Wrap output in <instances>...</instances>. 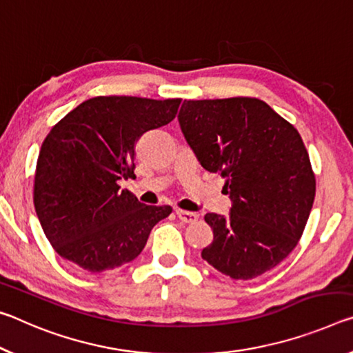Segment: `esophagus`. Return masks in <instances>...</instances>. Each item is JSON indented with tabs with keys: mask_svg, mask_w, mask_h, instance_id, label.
<instances>
[{
	"mask_svg": "<svg viewBox=\"0 0 353 353\" xmlns=\"http://www.w3.org/2000/svg\"><path fill=\"white\" fill-rule=\"evenodd\" d=\"M176 216L183 223H192L199 219V216L195 214V212H189V211H183V210H178Z\"/></svg>",
	"mask_w": 353,
	"mask_h": 353,
	"instance_id": "esophagus-1",
	"label": "esophagus"
}]
</instances>
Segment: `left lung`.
Returning <instances> with one entry per match:
<instances>
[{
    "mask_svg": "<svg viewBox=\"0 0 353 353\" xmlns=\"http://www.w3.org/2000/svg\"><path fill=\"white\" fill-rule=\"evenodd\" d=\"M178 122L201 167L225 178L231 199L227 217L205 216L214 239L201 258L234 280L274 269L296 248L316 194L299 131L247 97L184 100Z\"/></svg>",
    "mask_w": 353,
    "mask_h": 353,
    "instance_id": "8db88e82",
    "label": "left lung"
}]
</instances>
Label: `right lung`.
Returning <instances> with one entry per match:
<instances>
[{"mask_svg":"<svg viewBox=\"0 0 353 353\" xmlns=\"http://www.w3.org/2000/svg\"><path fill=\"white\" fill-rule=\"evenodd\" d=\"M180 103L95 97L51 128L37 159L34 206L62 258L98 274L141 255L172 208L141 203L120 181L134 175L137 139L172 122Z\"/></svg>","mask_w":353,"mask_h":353,"instance_id":"add662e5","label":"right lung"}]
</instances>
